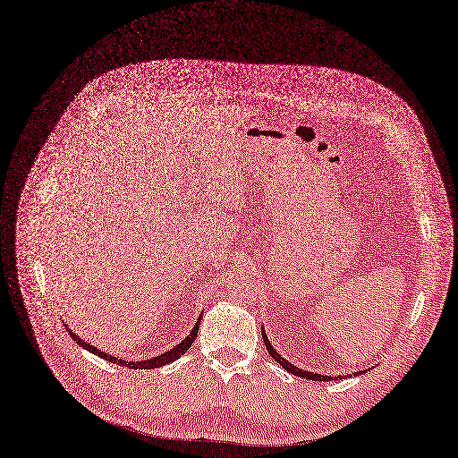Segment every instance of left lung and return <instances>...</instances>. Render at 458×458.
I'll use <instances>...</instances> for the list:
<instances>
[{"instance_id": "1", "label": "left lung", "mask_w": 458, "mask_h": 458, "mask_svg": "<svg viewBox=\"0 0 458 458\" xmlns=\"http://www.w3.org/2000/svg\"><path fill=\"white\" fill-rule=\"evenodd\" d=\"M261 334H263V341H265V346H267V350H268V353L272 355V359H276L286 371H290L292 375H297V377H301V378H309V380H316V382H328V380H337V378H343V375H337V377H328V375H319V373H312V371H304V369H301V368H297L295 364H292V362H288L284 357H281V353L272 346V343H270V339H268V335H267V332H265V328H261ZM364 371H359V375H362ZM353 375H357V373H353ZM348 377H352V375H344V378H348Z\"/></svg>"}]
</instances>
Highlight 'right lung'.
Masks as SVG:
<instances>
[{"mask_svg": "<svg viewBox=\"0 0 458 458\" xmlns=\"http://www.w3.org/2000/svg\"><path fill=\"white\" fill-rule=\"evenodd\" d=\"M200 318H202V314L197 318V323L193 325V328H191V332L179 343V344H175L172 350H166L165 353H159V355H156V357H151V359H148V360H123V359H119V357H114V355H110V353H106V352H101L99 348H96V346H92L90 343H87V341H83L76 332H72L69 327H67V323L64 321V327L67 328V332H69V335L80 344V346H83L85 350H89L90 353H94V355H98V357H101V359H105V360H108V362H114V364H123V366H126V368H130V369H153V368H161V366H165V364H170V362H174L175 359H179L181 355H184L186 352H188V348L191 346V343L195 341V337H197V332H199V325H200Z\"/></svg>", "mask_w": 458, "mask_h": 458, "instance_id": "obj_1", "label": "right lung"}]
</instances>
